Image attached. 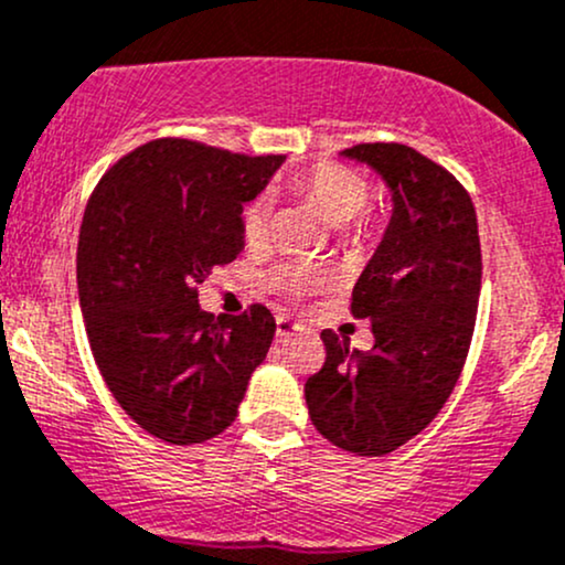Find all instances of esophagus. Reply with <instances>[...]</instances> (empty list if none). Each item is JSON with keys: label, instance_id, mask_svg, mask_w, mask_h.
I'll return each mask as SVG.
<instances>
[{"label": "esophagus", "instance_id": "34e87169", "mask_svg": "<svg viewBox=\"0 0 565 565\" xmlns=\"http://www.w3.org/2000/svg\"><path fill=\"white\" fill-rule=\"evenodd\" d=\"M296 333H301L299 322H294L290 317H277V331H275L277 341H288L290 335H296Z\"/></svg>", "mask_w": 565, "mask_h": 565}]
</instances>
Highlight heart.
Returning <instances> with one entry per match:
<instances>
[{"instance_id": "b5f03b06", "label": "heart", "mask_w": 565, "mask_h": 565, "mask_svg": "<svg viewBox=\"0 0 565 565\" xmlns=\"http://www.w3.org/2000/svg\"><path fill=\"white\" fill-rule=\"evenodd\" d=\"M290 189L296 198L315 207L317 215L328 226H344L365 207L367 202V181L358 170L347 168L339 162H320L309 168L307 173H299L290 179ZM271 205L266 198H256L245 205L243 211V234L250 245L264 243L269 234ZM367 224H360L358 232H365ZM288 290H299L303 285L320 282V277L303 269H285L277 275Z\"/></svg>"}]
</instances>
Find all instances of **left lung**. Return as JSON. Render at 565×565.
<instances>
[{"label": "left lung", "instance_id": "8db88e82", "mask_svg": "<svg viewBox=\"0 0 565 565\" xmlns=\"http://www.w3.org/2000/svg\"><path fill=\"white\" fill-rule=\"evenodd\" d=\"M390 189L392 215L352 290L373 347L326 331V365L307 379L309 419L354 456H384L440 414L470 352L480 296V239L470 194L403 143L341 151Z\"/></svg>", "mask_w": 565, "mask_h": 565}]
</instances>
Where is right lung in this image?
I'll return each mask as SVG.
<instances>
[{
  "label": "right lung",
  "mask_w": 565,
  "mask_h": 565,
  "mask_svg": "<svg viewBox=\"0 0 565 565\" xmlns=\"http://www.w3.org/2000/svg\"><path fill=\"white\" fill-rule=\"evenodd\" d=\"M282 162L160 138L114 164L87 202L77 285L93 358L125 414L170 446L230 427L275 339L262 303L213 320L198 285L243 253V205Z\"/></svg>",
  "instance_id": "right-lung-1"
}]
</instances>
